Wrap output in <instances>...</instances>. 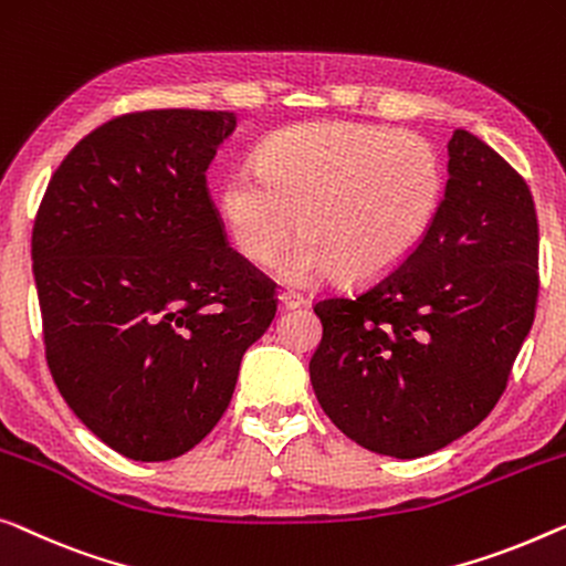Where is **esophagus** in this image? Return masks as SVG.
Wrapping results in <instances>:
<instances>
[{
    "instance_id": "34e87169",
    "label": "esophagus",
    "mask_w": 566,
    "mask_h": 566,
    "mask_svg": "<svg viewBox=\"0 0 566 566\" xmlns=\"http://www.w3.org/2000/svg\"><path fill=\"white\" fill-rule=\"evenodd\" d=\"M277 306H281V311H293L301 306V296H296V293L291 291H283L281 296H277Z\"/></svg>"
}]
</instances>
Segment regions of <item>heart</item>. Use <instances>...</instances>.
Listing matches in <instances>:
<instances>
[{
  "mask_svg": "<svg viewBox=\"0 0 566 566\" xmlns=\"http://www.w3.org/2000/svg\"><path fill=\"white\" fill-rule=\"evenodd\" d=\"M258 176H224L217 209L234 248L275 263L277 281L314 285L334 270L375 281L419 250L444 203V163L423 137L359 122H308L270 135Z\"/></svg>",
  "mask_w": 566,
  "mask_h": 566,
  "instance_id": "b5f03b06",
  "label": "heart"
}]
</instances>
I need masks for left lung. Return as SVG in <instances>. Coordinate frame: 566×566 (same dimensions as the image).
I'll return each mask as SVG.
<instances>
[{
  "instance_id": "left-lung-1",
  "label": "left lung",
  "mask_w": 566,
  "mask_h": 566,
  "mask_svg": "<svg viewBox=\"0 0 566 566\" xmlns=\"http://www.w3.org/2000/svg\"><path fill=\"white\" fill-rule=\"evenodd\" d=\"M447 155L444 203L419 250L314 306L318 403L359 447L398 460L452 444L493 411L536 311L526 181L467 129H454Z\"/></svg>"
}]
</instances>
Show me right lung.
Segmentation results:
<instances>
[{
	"label": "right lung",
	"instance_id": "right-lung-1",
	"mask_svg": "<svg viewBox=\"0 0 566 566\" xmlns=\"http://www.w3.org/2000/svg\"><path fill=\"white\" fill-rule=\"evenodd\" d=\"M234 112L150 109L88 133L32 227L48 367L106 447L137 462L193 449L232 400L273 285L227 244L207 168Z\"/></svg>",
	"mask_w": 566,
	"mask_h": 566
}]
</instances>
